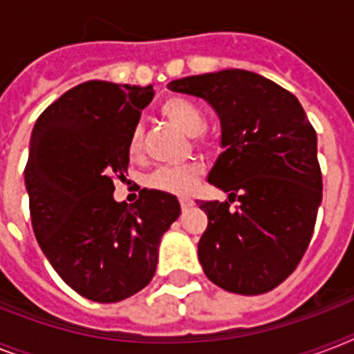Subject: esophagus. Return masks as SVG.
I'll list each match as a JSON object with an SVG mask.
<instances>
[{
    "instance_id": "34e87169",
    "label": "esophagus",
    "mask_w": 354,
    "mask_h": 354,
    "mask_svg": "<svg viewBox=\"0 0 354 354\" xmlns=\"http://www.w3.org/2000/svg\"><path fill=\"white\" fill-rule=\"evenodd\" d=\"M180 205H182V209H189V207L193 205V200L182 196V198H180Z\"/></svg>"
}]
</instances>
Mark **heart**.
<instances>
[{"label":"heart","mask_w":354,"mask_h":354,"mask_svg":"<svg viewBox=\"0 0 354 354\" xmlns=\"http://www.w3.org/2000/svg\"><path fill=\"white\" fill-rule=\"evenodd\" d=\"M161 113L187 136H198L204 130V113L194 102L187 101V99H169L161 106ZM141 149H143V128L141 124H136L128 138V152L132 156H138ZM200 172H202V167L198 163L160 167L150 174L147 182L150 187L161 189L167 193L185 194L194 187Z\"/></svg>","instance_id":"b5f03b06"}]
</instances>
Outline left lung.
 I'll use <instances>...</instances> for the list:
<instances>
[{"mask_svg":"<svg viewBox=\"0 0 354 354\" xmlns=\"http://www.w3.org/2000/svg\"><path fill=\"white\" fill-rule=\"evenodd\" d=\"M204 99L221 119V147L207 182L239 202H200L204 274L242 296L270 292L296 270L322 204L318 138L290 91L246 69L193 75L167 86Z\"/></svg>","mask_w":354,"mask_h":354,"instance_id":"obj_1","label":"left lung"}]
</instances>
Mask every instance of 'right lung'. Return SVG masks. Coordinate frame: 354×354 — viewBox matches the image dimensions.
<instances>
[{
	"instance_id": "1",
	"label": "right lung",
	"mask_w": 354,
	"mask_h": 354,
	"mask_svg": "<svg viewBox=\"0 0 354 354\" xmlns=\"http://www.w3.org/2000/svg\"><path fill=\"white\" fill-rule=\"evenodd\" d=\"M152 86L88 80L36 119L25 167L32 230L60 277L91 301L115 303L154 277L163 233L180 216L174 194L141 189L115 202L112 176L128 167V138Z\"/></svg>"
}]
</instances>
